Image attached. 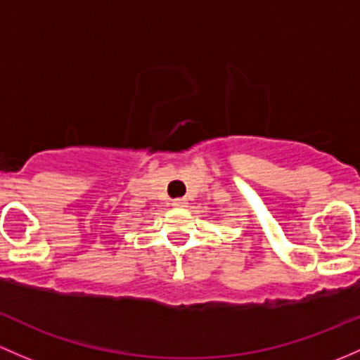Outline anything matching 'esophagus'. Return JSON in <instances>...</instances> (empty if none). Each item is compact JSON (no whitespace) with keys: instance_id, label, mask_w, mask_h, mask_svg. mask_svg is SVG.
Masks as SVG:
<instances>
[{"instance_id":"1","label":"esophagus","mask_w":360,"mask_h":360,"mask_svg":"<svg viewBox=\"0 0 360 360\" xmlns=\"http://www.w3.org/2000/svg\"><path fill=\"white\" fill-rule=\"evenodd\" d=\"M188 202L184 198H176L172 200V207H176V209H183V207H186Z\"/></svg>"}]
</instances>
